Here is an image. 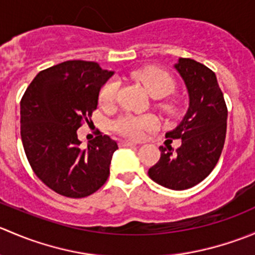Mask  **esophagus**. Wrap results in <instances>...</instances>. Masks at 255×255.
<instances>
[{
  "instance_id": "34e87169",
  "label": "esophagus",
  "mask_w": 255,
  "mask_h": 255,
  "mask_svg": "<svg viewBox=\"0 0 255 255\" xmlns=\"http://www.w3.org/2000/svg\"><path fill=\"white\" fill-rule=\"evenodd\" d=\"M120 145L121 146H135L137 144L133 143V142H129V140H121Z\"/></svg>"
}]
</instances>
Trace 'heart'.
Wrapping results in <instances>:
<instances>
[{
    "label": "heart",
    "instance_id": "obj_1",
    "mask_svg": "<svg viewBox=\"0 0 255 255\" xmlns=\"http://www.w3.org/2000/svg\"><path fill=\"white\" fill-rule=\"evenodd\" d=\"M132 76L139 82H142L146 91L153 97H164L173 92L176 87V81L171 74L156 66H146L132 73ZM118 82L111 80L107 82L100 94V102L104 106H111L115 102L117 95ZM156 106L168 116H175L179 113V106L174 101H161ZM155 126V118L151 115H126L121 116L115 121L113 128L118 134L130 139H140L145 130L150 129Z\"/></svg>",
    "mask_w": 255,
    "mask_h": 255
}]
</instances>
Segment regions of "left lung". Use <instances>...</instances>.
<instances>
[{
	"mask_svg": "<svg viewBox=\"0 0 255 255\" xmlns=\"http://www.w3.org/2000/svg\"><path fill=\"white\" fill-rule=\"evenodd\" d=\"M175 68L186 84L190 107L182 122L165 137L181 139V145L176 153L170 145H161L160 159L148 175L164 187L186 190L206 179L217 164L225 145L228 111L211 69L189 58H180Z\"/></svg>",
	"mask_w": 255,
	"mask_h": 255,
	"instance_id": "8db88e82",
	"label": "left lung"
}]
</instances>
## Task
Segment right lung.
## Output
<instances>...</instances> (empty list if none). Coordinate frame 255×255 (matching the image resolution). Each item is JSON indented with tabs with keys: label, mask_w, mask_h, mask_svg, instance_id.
I'll use <instances>...</instances> for the list:
<instances>
[{
	"label": "right lung",
	"mask_w": 255,
	"mask_h": 255,
	"mask_svg": "<svg viewBox=\"0 0 255 255\" xmlns=\"http://www.w3.org/2000/svg\"><path fill=\"white\" fill-rule=\"evenodd\" d=\"M112 75L95 61H64L40 71L20 100L24 153L35 175L56 194L81 199L109 179L117 143L100 133L81 149L78 129L92 122L100 91Z\"/></svg>",
	"instance_id": "1"
}]
</instances>
